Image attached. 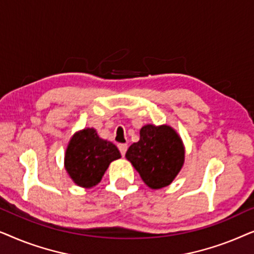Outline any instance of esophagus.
<instances>
[{
	"mask_svg": "<svg viewBox=\"0 0 254 254\" xmlns=\"http://www.w3.org/2000/svg\"><path fill=\"white\" fill-rule=\"evenodd\" d=\"M118 147H119V150H120L121 155H123V157H124V156L126 155V151H127L128 145H127V144H125V143H121V144L118 145Z\"/></svg>",
	"mask_w": 254,
	"mask_h": 254,
	"instance_id": "34e87169",
	"label": "esophagus"
}]
</instances>
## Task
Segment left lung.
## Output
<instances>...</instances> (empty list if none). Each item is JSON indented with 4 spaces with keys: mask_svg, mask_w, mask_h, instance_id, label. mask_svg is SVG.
<instances>
[{
    "mask_svg": "<svg viewBox=\"0 0 254 254\" xmlns=\"http://www.w3.org/2000/svg\"><path fill=\"white\" fill-rule=\"evenodd\" d=\"M126 158L152 190L169 186L185 162V145L171 126L144 125L140 140L128 148Z\"/></svg>",
    "mask_w": 254,
    "mask_h": 254,
    "instance_id": "1",
    "label": "left lung"
}]
</instances>
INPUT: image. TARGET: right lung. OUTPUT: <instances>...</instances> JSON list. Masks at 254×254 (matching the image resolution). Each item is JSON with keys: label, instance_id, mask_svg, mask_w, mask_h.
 <instances>
[{"label": "right lung", "instance_id": "1", "mask_svg": "<svg viewBox=\"0 0 254 254\" xmlns=\"http://www.w3.org/2000/svg\"><path fill=\"white\" fill-rule=\"evenodd\" d=\"M121 157L112 142L99 137L95 128L72 135L64 152V169L79 187L91 189L100 183L109 165Z\"/></svg>", "mask_w": 254, "mask_h": 254}]
</instances>
